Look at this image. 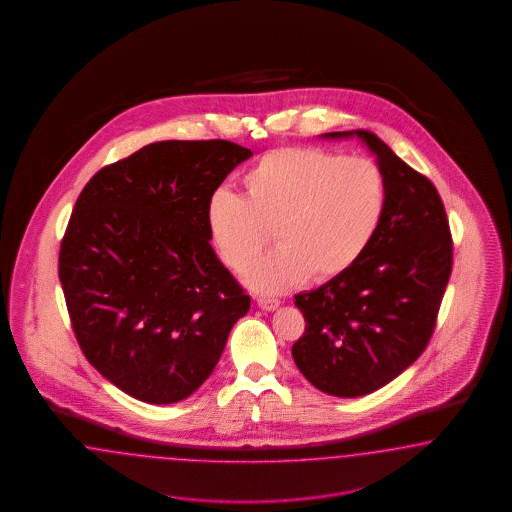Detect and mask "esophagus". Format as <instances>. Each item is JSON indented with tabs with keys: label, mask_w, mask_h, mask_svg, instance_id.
<instances>
[{
	"label": "esophagus",
	"mask_w": 512,
	"mask_h": 512,
	"mask_svg": "<svg viewBox=\"0 0 512 512\" xmlns=\"http://www.w3.org/2000/svg\"><path fill=\"white\" fill-rule=\"evenodd\" d=\"M257 306L264 311H274L278 310L279 302L278 300H270V298H257Z\"/></svg>",
	"instance_id": "34e87169"
}]
</instances>
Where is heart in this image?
I'll return each instance as SVG.
<instances>
[{"instance_id": "1", "label": "heart", "mask_w": 512, "mask_h": 512, "mask_svg": "<svg viewBox=\"0 0 512 512\" xmlns=\"http://www.w3.org/2000/svg\"><path fill=\"white\" fill-rule=\"evenodd\" d=\"M246 195L217 191L206 223L223 263L236 272L270 240L278 248L246 274L249 285L278 295L308 278L347 272L372 246L387 212V180L364 157L321 148H281L242 176Z\"/></svg>"}]
</instances>
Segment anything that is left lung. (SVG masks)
<instances>
[{
  "mask_svg": "<svg viewBox=\"0 0 512 512\" xmlns=\"http://www.w3.org/2000/svg\"><path fill=\"white\" fill-rule=\"evenodd\" d=\"M357 139L387 180V212L372 246L347 272L295 296L306 332L296 368L321 392L366 396L405 372L426 349L452 270L445 206L434 184L368 131Z\"/></svg>",
  "mask_w": 512,
  "mask_h": 512,
  "instance_id": "obj_1",
  "label": "left lung"
}]
</instances>
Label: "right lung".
<instances>
[{
  "instance_id": "add662e5",
  "label": "right lung",
  "mask_w": 512,
  "mask_h": 512,
  "mask_svg": "<svg viewBox=\"0 0 512 512\" xmlns=\"http://www.w3.org/2000/svg\"><path fill=\"white\" fill-rule=\"evenodd\" d=\"M253 155L229 140H163L82 189L60 249L78 345L140 402H180L214 372L248 295L210 246L206 208Z\"/></svg>"
}]
</instances>
